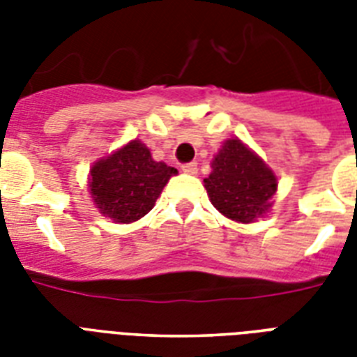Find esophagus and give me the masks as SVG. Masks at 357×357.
I'll return each mask as SVG.
<instances>
[{
    "mask_svg": "<svg viewBox=\"0 0 357 357\" xmlns=\"http://www.w3.org/2000/svg\"><path fill=\"white\" fill-rule=\"evenodd\" d=\"M181 170H183L185 174H196L198 172V162H185L183 167H181Z\"/></svg>",
    "mask_w": 357,
    "mask_h": 357,
    "instance_id": "34e87169",
    "label": "esophagus"
}]
</instances>
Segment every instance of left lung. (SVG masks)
<instances>
[{"instance_id":"1","label":"left lung","mask_w":357,"mask_h":357,"mask_svg":"<svg viewBox=\"0 0 357 357\" xmlns=\"http://www.w3.org/2000/svg\"><path fill=\"white\" fill-rule=\"evenodd\" d=\"M204 179L209 200L224 217L235 222H254L271 209L278 178L259 155L238 139L222 144Z\"/></svg>"}]
</instances>
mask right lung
<instances>
[{
  "instance_id": "right-lung-1",
  "label": "right lung",
  "mask_w": 357,
  "mask_h": 357,
  "mask_svg": "<svg viewBox=\"0 0 357 357\" xmlns=\"http://www.w3.org/2000/svg\"><path fill=\"white\" fill-rule=\"evenodd\" d=\"M174 174L176 168L153 161L140 140H131L92 165L89 187L103 217L129 224L151 211Z\"/></svg>"
}]
</instances>
